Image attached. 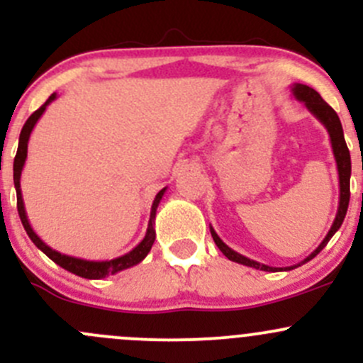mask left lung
<instances>
[{
  "mask_svg": "<svg viewBox=\"0 0 363 363\" xmlns=\"http://www.w3.org/2000/svg\"><path fill=\"white\" fill-rule=\"evenodd\" d=\"M291 91H294V96L298 101H302L303 105L307 107V111L313 113L325 128H327L328 135H330V144H332V151H334V158L335 163H337V172H339V189H340V195H339V208H337V214H335L334 223H332L330 230H328L327 237L321 240L320 246L316 247L306 259H302L300 263L291 267H284V269H277V267H269V265H263V263L255 262V259L246 258L242 256L240 252L233 251L232 247L226 246L221 239H219L218 233L214 232V228L211 226V235L214 239L216 246L219 247V251L226 256L228 259L232 262L240 263V265H246V267H252V269H259V270H265V272H277V270H291L300 267L302 263H307L309 259H313L314 256L318 255L325 246L328 244V240L334 237V233L337 232L342 225L344 218H346V212H347V205H350V177H351V156H350V149H347L346 140H344V131H342V124H340L339 116L335 113L334 108L320 96V93L313 89L309 86H303V84H294L291 86Z\"/></svg>",
  "mask_w": 363,
  "mask_h": 363,
  "instance_id": "obj_1",
  "label": "left lung"
}]
</instances>
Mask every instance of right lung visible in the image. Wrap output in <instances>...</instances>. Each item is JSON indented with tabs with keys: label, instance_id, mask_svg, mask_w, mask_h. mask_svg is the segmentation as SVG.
<instances>
[{
	"label": "right lung",
	"instance_id": "obj_1",
	"mask_svg": "<svg viewBox=\"0 0 363 363\" xmlns=\"http://www.w3.org/2000/svg\"><path fill=\"white\" fill-rule=\"evenodd\" d=\"M54 100H56V93L50 94L49 100H47L45 104L38 108V111H35L31 116H29V119L26 121V124L23 126V131H21L19 147H17L16 160H13V184H16V191H17V211H19V218H21V221H23V226H24L26 233L29 235V239L33 240V244H35L40 251L45 252V255L49 256L54 263H57V265L63 267V269L68 270V272L75 274V276L86 277V279H104V277L113 276V274L121 272V270H126V269H130V267L137 265V263H140L142 259L149 255V251H151L152 244H155V239H156V232H155L156 208H158V205L161 202V199H163L167 188L161 189L158 195H156L155 202H152L147 232H145V237L142 239V242L138 244V246H135L130 252H126V255L119 256V258L105 259V262H91V259H82V258H75V256L63 255V252H60V251H56V250H52V247L47 246V244L43 242L38 235H36L35 230L31 228V225H29V221H28V216H26L23 191H21V174H23L26 158H28L29 135H31L33 128H35V124L38 123V119L42 117V113L45 112L47 105Z\"/></svg>",
	"mask_w": 363,
	"mask_h": 363
}]
</instances>
